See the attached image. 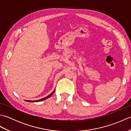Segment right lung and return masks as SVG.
I'll return each mask as SVG.
<instances>
[{"label":"right lung","mask_w":131,"mask_h":131,"mask_svg":"<svg viewBox=\"0 0 131 131\" xmlns=\"http://www.w3.org/2000/svg\"><path fill=\"white\" fill-rule=\"evenodd\" d=\"M54 90L52 92L49 94V95H48V96H47V97H44V98H43V99H40V100H36V101H30V100H25L26 101H27V102H39V101H43V100H46V99H48V98H49V97H51L53 94L54 93Z\"/></svg>","instance_id":"obj_1"}]
</instances>
